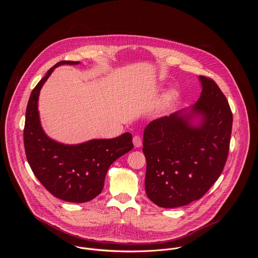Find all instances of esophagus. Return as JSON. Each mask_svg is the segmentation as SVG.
<instances>
[{"mask_svg":"<svg viewBox=\"0 0 258 258\" xmlns=\"http://www.w3.org/2000/svg\"><path fill=\"white\" fill-rule=\"evenodd\" d=\"M133 144L136 148L140 147L142 145V140H141L140 136L136 135V136L133 137Z\"/></svg>","mask_w":258,"mask_h":258,"instance_id":"obj_1","label":"esophagus"}]
</instances>
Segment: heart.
<instances>
[{
    "mask_svg": "<svg viewBox=\"0 0 258 258\" xmlns=\"http://www.w3.org/2000/svg\"><path fill=\"white\" fill-rule=\"evenodd\" d=\"M177 98V95L174 91H169L164 96V103L166 106H170Z\"/></svg>",
    "mask_w": 258,
    "mask_h": 258,
    "instance_id": "obj_1",
    "label": "heart"
}]
</instances>
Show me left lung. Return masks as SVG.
I'll return each instance as SVG.
<instances>
[{
	"mask_svg": "<svg viewBox=\"0 0 258 258\" xmlns=\"http://www.w3.org/2000/svg\"><path fill=\"white\" fill-rule=\"evenodd\" d=\"M202 93L192 106L146 126L145 189L158 207L173 209L200 200L221 176L232 128L226 97L211 78L200 75ZM198 117L199 122L194 123Z\"/></svg>",
	"mask_w": 258,
	"mask_h": 258,
	"instance_id": "8db88e82",
	"label": "left lung"
}]
</instances>
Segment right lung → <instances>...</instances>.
<instances>
[{
    "instance_id": "right-lung-1",
    "label": "right lung",
    "mask_w": 258,
    "mask_h": 258,
    "mask_svg": "<svg viewBox=\"0 0 258 258\" xmlns=\"http://www.w3.org/2000/svg\"><path fill=\"white\" fill-rule=\"evenodd\" d=\"M78 63L59 61L37 83L28 102L24 129L26 156L35 176L52 196L70 203H85L97 197L111 164L133 149L129 132L113 139L66 145L50 139L42 130L37 111L42 85L55 68Z\"/></svg>"
}]
</instances>
